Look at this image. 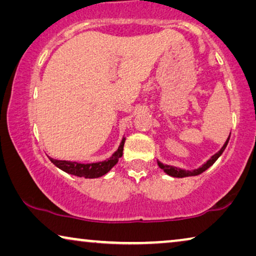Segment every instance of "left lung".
I'll use <instances>...</instances> for the list:
<instances>
[{
	"instance_id": "obj_1",
	"label": "left lung",
	"mask_w": 256,
	"mask_h": 256,
	"mask_svg": "<svg viewBox=\"0 0 256 256\" xmlns=\"http://www.w3.org/2000/svg\"><path fill=\"white\" fill-rule=\"evenodd\" d=\"M230 136L227 138L226 142L224 143V146H222V149L219 150L218 152H216L214 155L211 156V158L206 160V162L202 164V166L197 168V169H194V170H184V169H180V168H177V166H168V164H163L162 162H160V160H157V164H158V166L162 169L164 172L169 174L171 177H177V178H183V177H190V176H197V174H200L202 172H204L205 170H208L210 166H213V163L216 162V160L219 158L220 156H222V154L224 152V150H225L227 143H228V140H230Z\"/></svg>"
}]
</instances>
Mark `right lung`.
I'll use <instances>...</instances> for the list:
<instances>
[{"label":"right lung","mask_w":256,"mask_h":256,"mask_svg":"<svg viewBox=\"0 0 256 256\" xmlns=\"http://www.w3.org/2000/svg\"><path fill=\"white\" fill-rule=\"evenodd\" d=\"M126 138L124 136L120 142V146L116 152L112 155L110 158L100 160V162L96 163H80V162H72V160H54L52 157H48L52 163L59 169L65 171L70 174L84 178H98L106 174L115 164L118 162V158L124 154V144Z\"/></svg>","instance_id":"1"}]
</instances>
